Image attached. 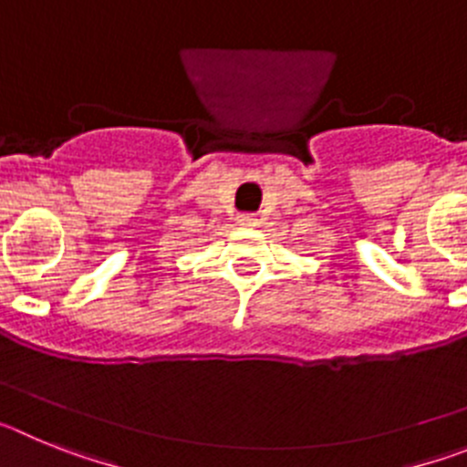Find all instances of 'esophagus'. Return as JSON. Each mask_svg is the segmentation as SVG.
Wrapping results in <instances>:
<instances>
[{"label":"esophagus","instance_id":"obj_1","mask_svg":"<svg viewBox=\"0 0 467 467\" xmlns=\"http://www.w3.org/2000/svg\"><path fill=\"white\" fill-rule=\"evenodd\" d=\"M238 222H241L243 226H253L257 220H254L253 214H241V217H238Z\"/></svg>","mask_w":467,"mask_h":467}]
</instances>
